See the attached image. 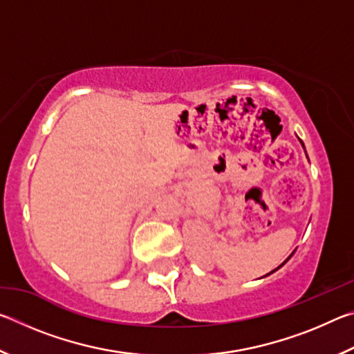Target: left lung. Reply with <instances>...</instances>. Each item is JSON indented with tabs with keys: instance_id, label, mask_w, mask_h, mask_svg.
<instances>
[{
	"instance_id": "obj_1",
	"label": "left lung",
	"mask_w": 354,
	"mask_h": 354,
	"mask_svg": "<svg viewBox=\"0 0 354 354\" xmlns=\"http://www.w3.org/2000/svg\"><path fill=\"white\" fill-rule=\"evenodd\" d=\"M298 140H299V143H301V147H303V148H304V143H303V140H301V139H298ZM304 153H306V149H304ZM306 156H308V154H306ZM292 256H293V253H292V254H290V256H289V257H287V259H286V261H284V262H283V263H281V266H279V267H278V268H281V267H283V266H284V263H286V262H287V261H289V259H290V257H292ZM278 268H274V270H273V272H277V270H278ZM273 272H270V273H267V274H266V277H268V274H272V273H273Z\"/></svg>"
}]
</instances>
